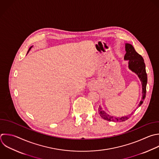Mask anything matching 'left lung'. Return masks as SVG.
Here are the masks:
<instances>
[{
  "mask_svg": "<svg viewBox=\"0 0 159 159\" xmlns=\"http://www.w3.org/2000/svg\"><path fill=\"white\" fill-rule=\"evenodd\" d=\"M125 51L126 53L124 56V60L129 61V68L135 73L137 75L140 81L142 83V99L139 102V107L141 106L143 103L144 99L146 96V86L147 83V75L145 71V65L144 63V60L142 57L137 53L135 50L133 46L129 43H125ZM99 114L100 116L107 120L109 121H114V122H123L127 120L132 114L123 116L122 117H116L114 116H111L108 114H107L102 107L99 106L98 109Z\"/></svg>",
  "mask_w": 159,
  "mask_h": 159,
  "instance_id": "1",
  "label": "left lung"
}]
</instances>
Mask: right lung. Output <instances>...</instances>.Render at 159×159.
<instances>
[{
    "mask_svg": "<svg viewBox=\"0 0 159 159\" xmlns=\"http://www.w3.org/2000/svg\"><path fill=\"white\" fill-rule=\"evenodd\" d=\"M32 47H30V48H29V51H28V52H27V53H29V51H30V49H31V48H32Z\"/></svg>",
    "mask_w": 159,
    "mask_h": 159,
    "instance_id": "add662e5",
    "label": "right lung"
}]
</instances>
